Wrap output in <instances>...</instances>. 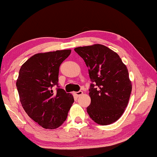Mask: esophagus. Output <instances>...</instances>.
<instances>
[{"mask_svg": "<svg viewBox=\"0 0 157 157\" xmlns=\"http://www.w3.org/2000/svg\"><path fill=\"white\" fill-rule=\"evenodd\" d=\"M82 94H83V92H82V91H77V92H74L73 93V94L75 95H76L77 97H78V96H79V95H81Z\"/></svg>", "mask_w": 157, "mask_h": 157, "instance_id": "1", "label": "esophagus"}]
</instances>
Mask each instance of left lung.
I'll return each instance as SVG.
<instances>
[{"instance_id":"1","label":"left lung","mask_w":157,"mask_h":157,"mask_svg":"<svg viewBox=\"0 0 157 157\" xmlns=\"http://www.w3.org/2000/svg\"><path fill=\"white\" fill-rule=\"evenodd\" d=\"M89 68L92 83L89 89L91 104L86 108L93 121L107 125L123 115L132 92L126 66L119 55L101 44L75 48Z\"/></svg>"}]
</instances>
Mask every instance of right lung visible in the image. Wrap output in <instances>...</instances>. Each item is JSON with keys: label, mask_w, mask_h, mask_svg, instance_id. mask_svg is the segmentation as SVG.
<instances>
[{"label": "right lung", "mask_w": 157, "mask_h": 157, "mask_svg": "<svg viewBox=\"0 0 157 157\" xmlns=\"http://www.w3.org/2000/svg\"><path fill=\"white\" fill-rule=\"evenodd\" d=\"M71 50L38 53L21 66L17 87L26 113L45 129H56L63 123L74 102L72 94L58 84L59 66ZM57 86L54 92L52 87Z\"/></svg>", "instance_id": "right-lung-1"}]
</instances>
